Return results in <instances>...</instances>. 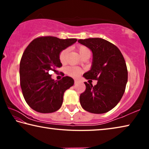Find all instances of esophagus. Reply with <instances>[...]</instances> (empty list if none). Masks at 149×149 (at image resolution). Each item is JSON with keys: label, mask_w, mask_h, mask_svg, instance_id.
Listing matches in <instances>:
<instances>
[{"label": "esophagus", "mask_w": 149, "mask_h": 149, "mask_svg": "<svg viewBox=\"0 0 149 149\" xmlns=\"http://www.w3.org/2000/svg\"><path fill=\"white\" fill-rule=\"evenodd\" d=\"M77 83H78V81H77V80H74V84H77Z\"/></svg>", "instance_id": "esophagus-1"}]
</instances>
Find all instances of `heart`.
<instances>
[{
	"label": "heart",
	"instance_id": "obj_1",
	"mask_svg": "<svg viewBox=\"0 0 149 149\" xmlns=\"http://www.w3.org/2000/svg\"><path fill=\"white\" fill-rule=\"evenodd\" d=\"M77 50L81 57L84 56L87 52H89V49L86 47L83 46V45H79V46L77 47ZM68 54V49H64L60 52L59 60L62 64H65L66 62ZM65 72L70 77H77L81 74V70L77 67L68 66L65 69Z\"/></svg>",
	"mask_w": 149,
	"mask_h": 149
}]
</instances>
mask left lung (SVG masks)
Returning <instances> with one entry per match:
<instances>
[{
    "label": "left lung",
    "mask_w": 149,
    "mask_h": 149,
    "mask_svg": "<svg viewBox=\"0 0 149 149\" xmlns=\"http://www.w3.org/2000/svg\"><path fill=\"white\" fill-rule=\"evenodd\" d=\"M93 52L91 70L84 75L97 84L85 82L86 89L80 95L82 108L93 114H103L114 108L122 99L127 82V69L119 49L101 38L78 40Z\"/></svg>",
    "instance_id": "8db88e82"
}]
</instances>
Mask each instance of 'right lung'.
I'll return each mask as SVG.
<instances>
[{"label":"right lung","instance_id":"obj_1","mask_svg":"<svg viewBox=\"0 0 149 149\" xmlns=\"http://www.w3.org/2000/svg\"><path fill=\"white\" fill-rule=\"evenodd\" d=\"M77 41L45 36L35 39L26 47L19 64L20 86L27 104L40 113H52L61 107L64 92L74 81L69 76L55 81L49 74L62 66L60 52Z\"/></svg>","mask_w":149,"mask_h":149}]
</instances>
